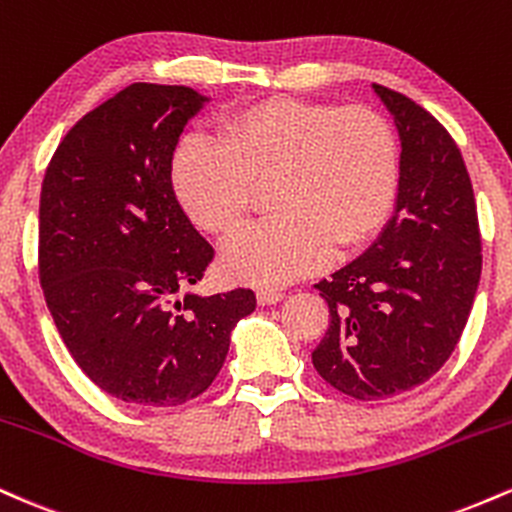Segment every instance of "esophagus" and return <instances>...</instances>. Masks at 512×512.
I'll list each match as a JSON object with an SVG mask.
<instances>
[{
  "label": "esophagus",
  "mask_w": 512,
  "mask_h": 512,
  "mask_svg": "<svg viewBox=\"0 0 512 512\" xmlns=\"http://www.w3.org/2000/svg\"><path fill=\"white\" fill-rule=\"evenodd\" d=\"M284 298V293L276 291V289H260L257 291V303L260 305H274Z\"/></svg>",
  "instance_id": "1"
}]
</instances>
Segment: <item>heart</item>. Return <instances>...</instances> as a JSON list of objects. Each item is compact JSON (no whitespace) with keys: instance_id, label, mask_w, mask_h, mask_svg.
<instances>
[{"instance_id":"heart-1","label":"heart","mask_w":512,"mask_h":512,"mask_svg":"<svg viewBox=\"0 0 512 512\" xmlns=\"http://www.w3.org/2000/svg\"><path fill=\"white\" fill-rule=\"evenodd\" d=\"M267 180L276 214L233 238L221 269L243 284L281 286L320 269L334 245L354 250L383 226L399 187L395 132L366 105L264 98L223 117L216 142L182 139L170 163L182 209L214 236L243 226Z\"/></svg>"}]
</instances>
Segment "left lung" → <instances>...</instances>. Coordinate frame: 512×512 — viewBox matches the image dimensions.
Wrapping results in <instances>:
<instances>
[{
    "label": "left lung",
    "mask_w": 512,
    "mask_h": 512,
    "mask_svg": "<svg viewBox=\"0 0 512 512\" xmlns=\"http://www.w3.org/2000/svg\"><path fill=\"white\" fill-rule=\"evenodd\" d=\"M399 132L395 211L375 243L317 284L330 327L313 366L356 399L426 383L460 342L481 276L472 180L448 129L411 98L373 84Z\"/></svg>",
    "instance_id": "obj_1"
}]
</instances>
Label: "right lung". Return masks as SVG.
I'll list each match as a JSON object with an SVG mask.
<instances>
[{
	"instance_id": "add662e5",
	"label": "right lung",
	"mask_w": 512,
	"mask_h": 512,
	"mask_svg": "<svg viewBox=\"0 0 512 512\" xmlns=\"http://www.w3.org/2000/svg\"><path fill=\"white\" fill-rule=\"evenodd\" d=\"M209 103L187 86L132 84L81 117L40 190V286L62 342L120 402L178 407L226 361L255 293L190 291L214 257L170 182L187 122Z\"/></svg>"
}]
</instances>
